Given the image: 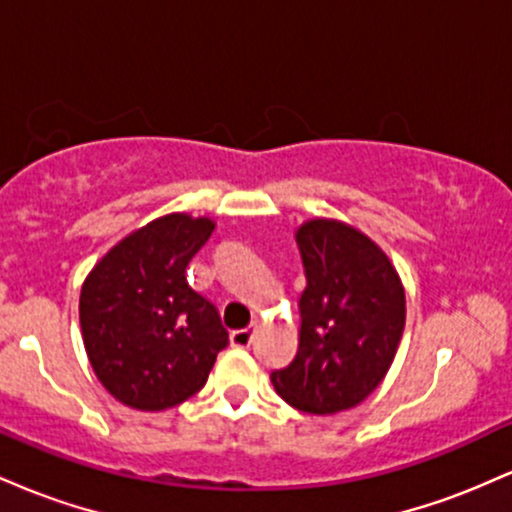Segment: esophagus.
<instances>
[{
    "label": "esophagus",
    "instance_id": "34e87169",
    "mask_svg": "<svg viewBox=\"0 0 512 512\" xmlns=\"http://www.w3.org/2000/svg\"><path fill=\"white\" fill-rule=\"evenodd\" d=\"M255 330H257V325L245 327V330L231 332V344H233V346H240V349H245V346H250L252 337H255Z\"/></svg>",
    "mask_w": 512,
    "mask_h": 512
}]
</instances>
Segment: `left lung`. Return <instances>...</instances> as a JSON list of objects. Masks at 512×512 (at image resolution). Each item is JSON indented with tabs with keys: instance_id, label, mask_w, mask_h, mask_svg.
Listing matches in <instances>:
<instances>
[{
	"instance_id": "obj_1",
	"label": "left lung",
	"mask_w": 512,
	"mask_h": 512,
	"mask_svg": "<svg viewBox=\"0 0 512 512\" xmlns=\"http://www.w3.org/2000/svg\"><path fill=\"white\" fill-rule=\"evenodd\" d=\"M305 267L296 358L274 390L308 414L361 404L395 361L407 301L390 257L349 223L310 219L296 231Z\"/></svg>"
}]
</instances>
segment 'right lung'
<instances>
[{
  "mask_svg": "<svg viewBox=\"0 0 512 512\" xmlns=\"http://www.w3.org/2000/svg\"><path fill=\"white\" fill-rule=\"evenodd\" d=\"M216 223L168 214L110 248L81 286L88 361L117 402L163 411L207 383L226 349L219 310L187 284L185 269Z\"/></svg>",
  "mask_w": 512,
  "mask_h": 512,
  "instance_id": "add662e5",
  "label": "right lung"
}]
</instances>
